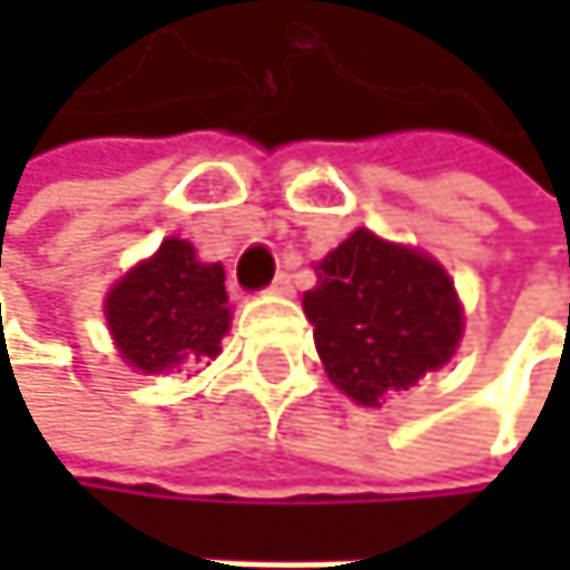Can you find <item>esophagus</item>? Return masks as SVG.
<instances>
[{"instance_id":"esophagus-1","label":"esophagus","mask_w":570,"mask_h":570,"mask_svg":"<svg viewBox=\"0 0 570 570\" xmlns=\"http://www.w3.org/2000/svg\"><path fill=\"white\" fill-rule=\"evenodd\" d=\"M271 289L281 293V296H289V293H293V277H289V274H277V281L271 284Z\"/></svg>"}]
</instances>
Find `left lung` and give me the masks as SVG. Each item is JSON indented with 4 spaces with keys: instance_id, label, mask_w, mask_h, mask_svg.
Wrapping results in <instances>:
<instances>
[{
    "instance_id": "left-lung-1",
    "label": "left lung",
    "mask_w": 570,
    "mask_h": 570,
    "mask_svg": "<svg viewBox=\"0 0 570 570\" xmlns=\"http://www.w3.org/2000/svg\"><path fill=\"white\" fill-rule=\"evenodd\" d=\"M316 277L303 309L333 386L350 399L380 405L455 353L462 306L435 261L356 230Z\"/></svg>"
}]
</instances>
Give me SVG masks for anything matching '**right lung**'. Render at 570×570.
Wrapping results in <instances>:
<instances>
[{"label":"right lung","instance_id":"obj_1","mask_svg":"<svg viewBox=\"0 0 570 570\" xmlns=\"http://www.w3.org/2000/svg\"><path fill=\"white\" fill-rule=\"evenodd\" d=\"M105 316L121 360L141 373L214 360L230 326L224 267L171 237L108 293Z\"/></svg>","mask_w":570,"mask_h":570}]
</instances>
